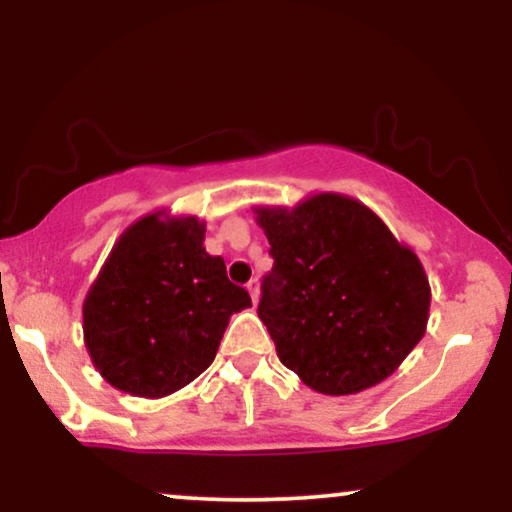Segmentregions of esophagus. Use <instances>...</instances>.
I'll return each instance as SVG.
<instances>
[{"label":"esophagus","instance_id":"34e87169","mask_svg":"<svg viewBox=\"0 0 512 512\" xmlns=\"http://www.w3.org/2000/svg\"><path fill=\"white\" fill-rule=\"evenodd\" d=\"M248 291L252 296V303L260 301V279H257V276H252V279L248 281Z\"/></svg>","mask_w":512,"mask_h":512}]
</instances>
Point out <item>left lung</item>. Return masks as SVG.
Segmentation results:
<instances>
[{
  "instance_id": "1",
  "label": "left lung",
  "mask_w": 512,
  "mask_h": 512,
  "mask_svg": "<svg viewBox=\"0 0 512 512\" xmlns=\"http://www.w3.org/2000/svg\"><path fill=\"white\" fill-rule=\"evenodd\" d=\"M255 214L274 257L257 315L279 361L322 395L383 383L426 334L431 286L416 252L337 192Z\"/></svg>"
}]
</instances>
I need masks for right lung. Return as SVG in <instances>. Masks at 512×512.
<instances>
[{"mask_svg":"<svg viewBox=\"0 0 512 512\" xmlns=\"http://www.w3.org/2000/svg\"><path fill=\"white\" fill-rule=\"evenodd\" d=\"M204 221L154 211L117 238L84 301V342L117 390L158 399L214 361L233 313L250 308L226 262L204 250Z\"/></svg>","mask_w":512,"mask_h":512,"instance_id":"right-lung-1","label":"right lung"}]
</instances>
